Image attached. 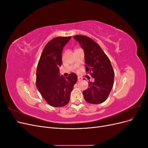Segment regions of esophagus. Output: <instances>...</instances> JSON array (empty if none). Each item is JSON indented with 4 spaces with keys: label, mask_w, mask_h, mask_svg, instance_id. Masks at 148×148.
Masks as SVG:
<instances>
[{
    "label": "esophagus",
    "mask_w": 148,
    "mask_h": 148,
    "mask_svg": "<svg viewBox=\"0 0 148 148\" xmlns=\"http://www.w3.org/2000/svg\"><path fill=\"white\" fill-rule=\"evenodd\" d=\"M78 80L79 82V81H82V78L80 77H78Z\"/></svg>",
    "instance_id": "obj_1"
}]
</instances>
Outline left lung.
I'll list each match as a JSON object with an SVG mask.
<instances>
[{
    "label": "left lung",
    "instance_id": "8db88e82",
    "mask_svg": "<svg viewBox=\"0 0 148 148\" xmlns=\"http://www.w3.org/2000/svg\"><path fill=\"white\" fill-rule=\"evenodd\" d=\"M75 39L84 49L85 69L95 79L89 81V88L83 92L85 101L89 104H98L108 97L114 84V71L108 57L99 44L84 35H76Z\"/></svg>",
    "mask_w": 148,
    "mask_h": 148
}]
</instances>
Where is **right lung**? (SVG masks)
Instances as JSON below:
<instances>
[{
	"label": "right lung",
	"instance_id": "right-lung-1",
	"mask_svg": "<svg viewBox=\"0 0 148 148\" xmlns=\"http://www.w3.org/2000/svg\"><path fill=\"white\" fill-rule=\"evenodd\" d=\"M70 39L71 36L57 37L48 42L38 64L36 87L44 100L52 107H63L68 104L71 92L77 81L75 73L66 78L59 74L62 50Z\"/></svg>",
	"mask_w": 148,
	"mask_h": 148
}]
</instances>
